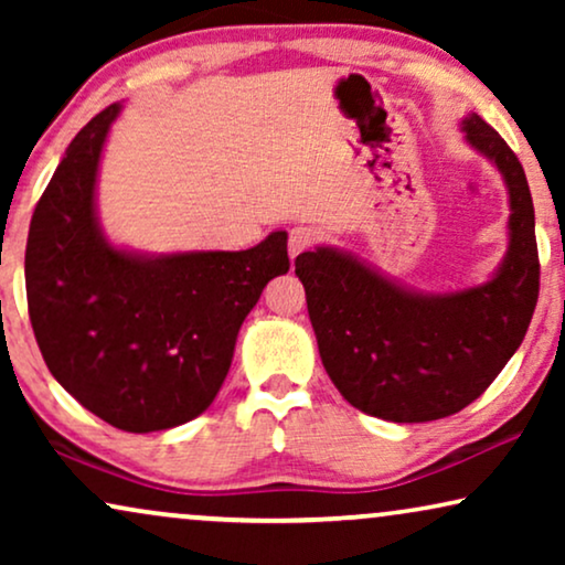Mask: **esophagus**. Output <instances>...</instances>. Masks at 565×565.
I'll return each instance as SVG.
<instances>
[{"instance_id":"1","label":"esophagus","mask_w":565,"mask_h":565,"mask_svg":"<svg viewBox=\"0 0 565 565\" xmlns=\"http://www.w3.org/2000/svg\"><path fill=\"white\" fill-rule=\"evenodd\" d=\"M319 242V231H316L313 226H296L290 231L288 236V249H290V257L296 259L300 252L311 249V246Z\"/></svg>"}]
</instances>
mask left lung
<instances>
[{
	"label": "left lung",
	"mask_w": 565,
	"mask_h": 565,
	"mask_svg": "<svg viewBox=\"0 0 565 565\" xmlns=\"http://www.w3.org/2000/svg\"><path fill=\"white\" fill-rule=\"evenodd\" d=\"M509 190V249L489 282L414 292L350 254L319 246L296 257L323 367L354 408L398 424L435 422L489 388L522 344L537 306L535 207L520 159L483 118L462 120Z\"/></svg>",
	"instance_id": "1"
}]
</instances>
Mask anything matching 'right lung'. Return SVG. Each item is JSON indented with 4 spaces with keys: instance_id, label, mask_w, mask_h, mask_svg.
Instances as JSON below:
<instances>
[{
    "instance_id": "right-lung-1",
    "label": "right lung",
    "mask_w": 565,
    "mask_h": 565,
    "mask_svg": "<svg viewBox=\"0 0 565 565\" xmlns=\"http://www.w3.org/2000/svg\"><path fill=\"white\" fill-rule=\"evenodd\" d=\"M120 105L84 126L30 221L28 313L51 375L122 431L172 429L218 396L238 329L290 269L288 234L244 252L146 257L103 236L95 182Z\"/></svg>"
}]
</instances>
